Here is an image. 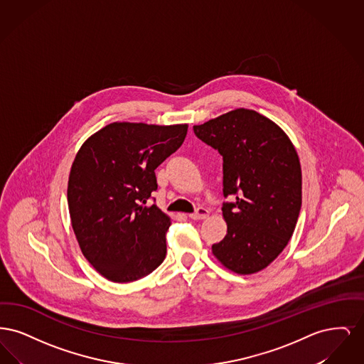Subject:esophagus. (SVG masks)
I'll use <instances>...</instances> for the list:
<instances>
[{"label": "esophagus", "mask_w": 364, "mask_h": 364, "mask_svg": "<svg viewBox=\"0 0 364 364\" xmlns=\"http://www.w3.org/2000/svg\"><path fill=\"white\" fill-rule=\"evenodd\" d=\"M190 217L192 220H205L208 217V210L205 208H199L195 213L190 214Z\"/></svg>", "instance_id": "1"}]
</instances>
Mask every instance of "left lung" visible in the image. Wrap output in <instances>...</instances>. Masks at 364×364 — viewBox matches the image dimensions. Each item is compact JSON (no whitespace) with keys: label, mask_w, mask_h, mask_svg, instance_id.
Wrapping results in <instances>:
<instances>
[{"label":"left lung","mask_w":364,"mask_h":364,"mask_svg":"<svg viewBox=\"0 0 364 364\" xmlns=\"http://www.w3.org/2000/svg\"><path fill=\"white\" fill-rule=\"evenodd\" d=\"M193 132L223 156V192L228 225L213 244L217 260L233 273L266 269L294 235L301 208V168L294 143L270 119L251 109H235Z\"/></svg>","instance_id":"obj_1"}]
</instances>
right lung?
Instances as JSON below:
<instances>
[{"mask_svg":"<svg viewBox=\"0 0 364 364\" xmlns=\"http://www.w3.org/2000/svg\"><path fill=\"white\" fill-rule=\"evenodd\" d=\"M188 124L112 122L92 134L70 166L68 208L79 247L113 282L150 274L166 255L171 217L147 206L156 168L183 144Z\"/></svg>","mask_w":364,"mask_h":364,"instance_id":"1","label":"right lung"}]
</instances>
